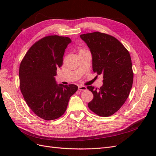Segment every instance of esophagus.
Returning a JSON list of instances; mask_svg holds the SVG:
<instances>
[{
  "instance_id": "34e87169",
  "label": "esophagus",
  "mask_w": 156,
  "mask_h": 156,
  "mask_svg": "<svg viewBox=\"0 0 156 156\" xmlns=\"http://www.w3.org/2000/svg\"><path fill=\"white\" fill-rule=\"evenodd\" d=\"M78 88H79V90H80V91H84L87 89L85 86H79Z\"/></svg>"
}]
</instances>
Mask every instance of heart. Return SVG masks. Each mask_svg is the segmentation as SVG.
<instances>
[{
    "instance_id": "heart-1",
    "label": "heart",
    "mask_w": 156,
    "mask_h": 156,
    "mask_svg": "<svg viewBox=\"0 0 156 156\" xmlns=\"http://www.w3.org/2000/svg\"><path fill=\"white\" fill-rule=\"evenodd\" d=\"M84 51V50H83V49H80V50H79V52H81V51Z\"/></svg>"
}]
</instances>
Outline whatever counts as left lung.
<instances>
[{
	"instance_id": "obj_1",
	"label": "left lung",
	"mask_w": 156,
	"mask_h": 156,
	"mask_svg": "<svg viewBox=\"0 0 156 156\" xmlns=\"http://www.w3.org/2000/svg\"><path fill=\"white\" fill-rule=\"evenodd\" d=\"M80 37L90 50L93 72L103 75L100 88L87 87L94 95L88 106L98 116H111L124 104L133 84L129 53L119 40L105 33L94 32Z\"/></svg>"
}]
</instances>
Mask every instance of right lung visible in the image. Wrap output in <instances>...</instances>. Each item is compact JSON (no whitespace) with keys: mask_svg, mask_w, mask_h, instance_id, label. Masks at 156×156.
<instances>
[{"mask_svg":"<svg viewBox=\"0 0 156 156\" xmlns=\"http://www.w3.org/2000/svg\"><path fill=\"white\" fill-rule=\"evenodd\" d=\"M68 37L45 36L33 44L20 66V87L24 100L34 114L45 120L58 119L66 111L75 84L58 85L55 76L62 66Z\"/></svg>","mask_w":156,"mask_h":156,"instance_id":"right-lung-1","label":"right lung"}]
</instances>
